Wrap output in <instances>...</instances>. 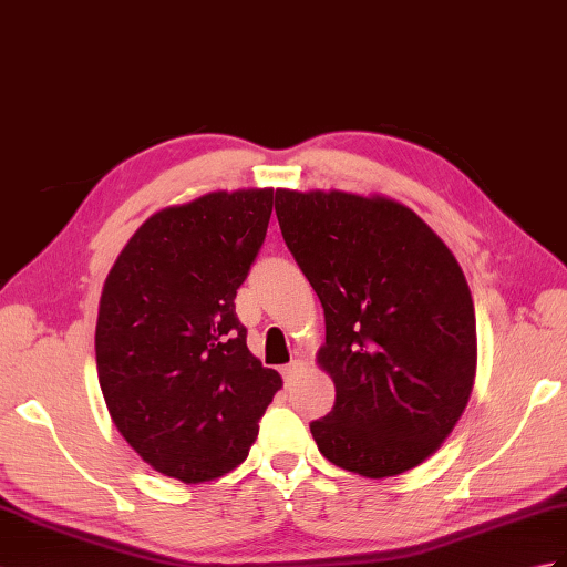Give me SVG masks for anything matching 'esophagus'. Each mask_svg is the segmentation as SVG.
Segmentation results:
<instances>
[{
    "label": "esophagus",
    "mask_w": 567,
    "mask_h": 567,
    "mask_svg": "<svg viewBox=\"0 0 567 567\" xmlns=\"http://www.w3.org/2000/svg\"><path fill=\"white\" fill-rule=\"evenodd\" d=\"M301 370H305V364H301L299 360H292L289 364H285V367H282V379H285V384H287V386L292 384V381L301 374Z\"/></svg>",
    "instance_id": "obj_1"
}]
</instances>
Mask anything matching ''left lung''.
<instances>
[{
	"mask_svg": "<svg viewBox=\"0 0 567 567\" xmlns=\"http://www.w3.org/2000/svg\"><path fill=\"white\" fill-rule=\"evenodd\" d=\"M275 213L326 316L319 364L336 403L309 425L319 452L367 478L423 464L476 377V313L456 258L386 197L278 190Z\"/></svg>",
	"mask_w": 567,
	"mask_h": 567,
	"instance_id": "1",
	"label": "left lung"
}]
</instances>
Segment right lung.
Wrapping results in <instances>:
<instances>
[{
    "mask_svg": "<svg viewBox=\"0 0 567 567\" xmlns=\"http://www.w3.org/2000/svg\"><path fill=\"white\" fill-rule=\"evenodd\" d=\"M270 213L272 188L166 207L105 278L99 384L115 427L164 476L203 483L239 466L282 386L248 350L234 307Z\"/></svg>",
    "mask_w": 567,
    "mask_h": 567,
    "instance_id": "obj_1",
    "label": "right lung"
}]
</instances>
